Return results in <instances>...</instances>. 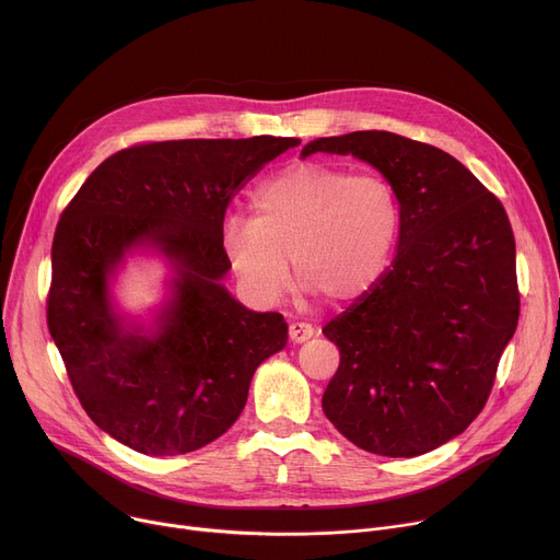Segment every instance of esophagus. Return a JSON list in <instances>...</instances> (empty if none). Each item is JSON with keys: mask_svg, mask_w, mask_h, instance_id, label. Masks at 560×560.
I'll use <instances>...</instances> for the list:
<instances>
[{"mask_svg": "<svg viewBox=\"0 0 560 560\" xmlns=\"http://www.w3.org/2000/svg\"><path fill=\"white\" fill-rule=\"evenodd\" d=\"M288 336L292 342H304L315 336V327L308 325V322H292L288 327Z\"/></svg>", "mask_w": 560, "mask_h": 560, "instance_id": "obj_1", "label": "esophagus"}]
</instances>
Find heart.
Segmentation results:
<instances>
[{"label": "heart", "instance_id": "obj_1", "mask_svg": "<svg viewBox=\"0 0 560 560\" xmlns=\"http://www.w3.org/2000/svg\"><path fill=\"white\" fill-rule=\"evenodd\" d=\"M252 220L229 218L222 249L233 272L260 302H277L290 283L327 302H351L386 272L399 243L401 206L376 174L302 163L281 170L249 197Z\"/></svg>", "mask_w": 560, "mask_h": 560}]
</instances>
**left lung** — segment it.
I'll list each match as a JSON object with an SVG mask.
<instances>
[{"label": "left lung", "instance_id": "1", "mask_svg": "<svg viewBox=\"0 0 560 560\" xmlns=\"http://www.w3.org/2000/svg\"><path fill=\"white\" fill-rule=\"evenodd\" d=\"M386 176L401 206L390 270L322 329L340 365L322 397L331 424L378 456H420L463 433L488 401L520 317L515 235L463 163L390 131L317 138Z\"/></svg>", "mask_w": 560, "mask_h": 560}]
</instances>
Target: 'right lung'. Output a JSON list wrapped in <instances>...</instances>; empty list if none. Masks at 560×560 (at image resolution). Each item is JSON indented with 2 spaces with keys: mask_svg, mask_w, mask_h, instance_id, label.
<instances>
[{
  "mask_svg": "<svg viewBox=\"0 0 560 560\" xmlns=\"http://www.w3.org/2000/svg\"><path fill=\"white\" fill-rule=\"evenodd\" d=\"M300 138L140 142L108 156L70 199L51 243L47 327L83 410L122 445L188 454L243 413L256 368L285 347L281 313H254L220 279L231 197ZM152 242L180 272L156 337L127 335L105 279Z\"/></svg>",
  "mask_w": 560,
  "mask_h": 560,
  "instance_id": "right-lung-1",
  "label": "right lung"
}]
</instances>
